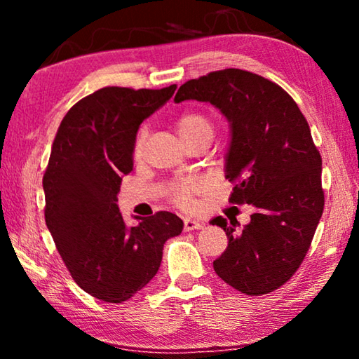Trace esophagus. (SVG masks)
<instances>
[{
  "label": "esophagus",
  "instance_id": "esophagus-1",
  "mask_svg": "<svg viewBox=\"0 0 359 359\" xmlns=\"http://www.w3.org/2000/svg\"><path fill=\"white\" fill-rule=\"evenodd\" d=\"M204 226L203 222L193 220V218H185L184 220V229L185 231H193V229H201Z\"/></svg>",
  "mask_w": 359,
  "mask_h": 359
}]
</instances>
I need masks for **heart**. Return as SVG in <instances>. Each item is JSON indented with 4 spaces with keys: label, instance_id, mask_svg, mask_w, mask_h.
I'll return each instance as SVG.
<instances>
[{
    "label": "heart",
    "instance_id": "1",
    "mask_svg": "<svg viewBox=\"0 0 359 359\" xmlns=\"http://www.w3.org/2000/svg\"><path fill=\"white\" fill-rule=\"evenodd\" d=\"M175 130H177L180 139L185 144L194 137H201V136L212 137V135H214V126H212L210 118L203 112H196V111H188L182 114L180 117L175 120ZM145 135H147V133H145L144 128L137 133L136 144H135L136 151H141L145 141ZM198 188L199 187L196 182L190 179L177 182L172 188L174 201L179 205H182V208H191L193 196L194 193L198 191Z\"/></svg>",
    "mask_w": 359,
    "mask_h": 359
}]
</instances>
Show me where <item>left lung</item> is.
<instances>
[{
  "label": "left lung",
  "instance_id": "left-lung-1",
  "mask_svg": "<svg viewBox=\"0 0 359 359\" xmlns=\"http://www.w3.org/2000/svg\"><path fill=\"white\" fill-rule=\"evenodd\" d=\"M187 100L210 102L229 121V203L255 208L241 229L236 218L210 220L228 236L214 269L241 293H271L301 266L323 214L321 156L307 120L282 87L236 68L185 82L174 101Z\"/></svg>",
  "mask_w": 359,
  "mask_h": 359
}]
</instances>
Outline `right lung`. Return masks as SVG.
Wrapping results in <instances>:
<instances>
[{
	"label": "right lung",
	"mask_w": 359,
	"mask_h": 359,
	"mask_svg": "<svg viewBox=\"0 0 359 359\" xmlns=\"http://www.w3.org/2000/svg\"><path fill=\"white\" fill-rule=\"evenodd\" d=\"M175 88H101L69 109L53 139L42 179L46 224L71 277L96 299L135 296L160 269L165 242L184 229L171 212L136 217L130 228L117 205L139 126Z\"/></svg>",
	"instance_id": "1"
}]
</instances>
